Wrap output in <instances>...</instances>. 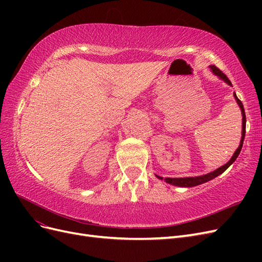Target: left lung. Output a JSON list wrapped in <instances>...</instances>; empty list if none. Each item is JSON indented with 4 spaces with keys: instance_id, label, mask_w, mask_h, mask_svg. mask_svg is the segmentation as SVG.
<instances>
[{
    "instance_id": "obj_1",
    "label": "left lung",
    "mask_w": 262,
    "mask_h": 262,
    "mask_svg": "<svg viewBox=\"0 0 262 262\" xmlns=\"http://www.w3.org/2000/svg\"><path fill=\"white\" fill-rule=\"evenodd\" d=\"M212 72L214 74H216L217 76H220L222 80H224L227 84L232 85L231 81L228 80V77L222 72V71L215 67V66H210ZM234 96H235V99L237 101V104L239 105V108L242 109V114H243V134H242V140H241V144L238 146V148L236 149V152L234 153L233 157L229 160V162L227 164H225L224 166H222V167H220L219 169L214 170L210 173H207V175H203V176H199V177H186V178H165L164 180L167 182V184H170V185H173V186H179V187H194V186H198V185H201L203 184V182H207L213 178L217 177L219 175H221L222 172H224L229 166H231L235 161L236 158L238 157L241 150H242V147H243V143H244V139H245V133H246V115H245V109H244V106H243V102L238 99V97L236 96V94L234 93ZM160 179H163V177H160L157 176Z\"/></svg>"
}]
</instances>
